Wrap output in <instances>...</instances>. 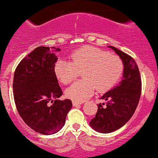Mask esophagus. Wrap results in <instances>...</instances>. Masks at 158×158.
<instances>
[{"instance_id":"34e87169","label":"esophagus","mask_w":158,"mask_h":158,"mask_svg":"<svg viewBox=\"0 0 158 158\" xmlns=\"http://www.w3.org/2000/svg\"><path fill=\"white\" fill-rule=\"evenodd\" d=\"M83 104V102H77V101H74V100L72 101V104H73V106H74V107H77V106H79L80 104Z\"/></svg>"}]
</instances>
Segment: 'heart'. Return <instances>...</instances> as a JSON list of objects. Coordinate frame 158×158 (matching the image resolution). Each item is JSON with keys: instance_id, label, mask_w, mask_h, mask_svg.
<instances>
[{"instance_id": "heart-1", "label": "heart", "mask_w": 158, "mask_h": 158, "mask_svg": "<svg viewBox=\"0 0 158 158\" xmlns=\"http://www.w3.org/2000/svg\"><path fill=\"white\" fill-rule=\"evenodd\" d=\"M124 71V63L116 54L92 46L78 49L70 55V61L59 60L54 73L59 81L68 84L81 73L83 79L66 90V95L74 101L83 102L93 95L109 91L116 85Z\"/></svg>"}]
</instances>
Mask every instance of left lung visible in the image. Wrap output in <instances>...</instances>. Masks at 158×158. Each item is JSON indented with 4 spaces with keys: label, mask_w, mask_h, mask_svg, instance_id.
<instances>
[{
    "label": "left lung",
    "mask_w": 158,
    "mask_h": 158,
    "mask_svg": "<svg viewBox=\"0 0 158 158\" xmlns=\"http://www.w3.org/2000/svg\"><path fill=\"white\" fill-rule=\"evenodd\" d=\"M108 47L123 61L124 75L116 87L100 98L107 103L98 104L97 112L90 122L92 128L101 133H109L124 126L136 111L141 94V79L134 59L114 46Z\"/></svg>",
    "instance_id": "1"
}]
</instances>
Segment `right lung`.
I'll return each instance as SVG.
<instances>
[{
    "label": "right lung",
    "mask_w": 158,
    "mask_h": 158,
    "mask_svg": "<svg viewBox=\"0 0 158 158\" xmlns=\"http://www.w3.org/2000/svg\"><path fill=\"white\" fill-rule=\"evenodd\" d=\"M54 50L60 49L54 46L34 49L18 65L13 83L19 115L30 128L44 135L59 132L72 107L71 99H57L63 95V91L54 73L58 60ZM50 101L53 103L51 106L48 104Z\"/></svg>",
    "instance_id": "add662e5"
}]
</instances>
